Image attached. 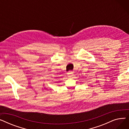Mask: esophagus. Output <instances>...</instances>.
I'll return each instance as SVG.
<instances>
[{"label": "esophagus", "mask_w": 129, "mask_h": 129, "mask_svg": "<svg viewBox=\"0 0 129 129\" xmlns=\"http://www.w3.org/2000/svg\"><path fill=\"white\" fill-rule=\"evenodd\" d=\"M73 73L72 72H68V73H67V76H68L69 77H72L73 76Z\"/></svg>", "instance_id": "obj_1"}]
</instances>
